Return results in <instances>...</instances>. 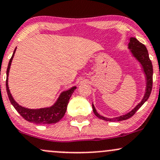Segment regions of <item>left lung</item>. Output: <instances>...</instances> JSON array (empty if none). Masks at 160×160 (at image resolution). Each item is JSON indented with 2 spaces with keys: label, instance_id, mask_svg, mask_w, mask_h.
I'll return each instance as SVG.
<instances>
[{
  "label": "left lung",
  "instance_id": "obj_1",
  "mask_svg": "<svg viewBox=\"0 0 160 160\" xmlns=\"http://www.w3.org/2000/svg\"><path fill=\"white\" fill-rule=\"evenodd\" d=\"M128 49H131V52L132 53L134 56L136 58V59L141 63L142 65L143 69H144V74L146 75V80H147V87L146 92L144 98H143L141 102L135 107L132 111L128 112L126 114L120 116V117H116V118H106V117H102V116L99 115L97 113L96 110L92 104V110L94 112L95 115L97 117H98L101 120H103L105 121H111V122H115V121H122L129 119L135 114V112L140 108L141 106L144 104V103L149 98L150 93L152 91V86H153V65H152V62L150 61L149 58V54H148V51L146 47L140 43L136 38H131L129 40V43H128Z\"/></svg>",
  "mask_w": 160,
  "mask_h": 160
}]
</instances>
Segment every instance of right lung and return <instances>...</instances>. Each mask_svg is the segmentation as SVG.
<instances>
[{
	"mask_svg": "<svg viewBox=\"0 0 160 160\" xmlns=\"http://www.w3.org/2000/svg\"><path fill=\"white\" fill-rule=\"evenodd\" d=\"M16 50V48L14 50L13 54H12V57L10 59L8 67H7V69L6 88L10 103L12 104V106L17 111L18 113L25 120L28 121L30 122L36 124H52L58 122L65 115L66 110H67L68 104L69 102V99L77 87L76 86H73L72 88H71L68 91L62 92V94L58 97L57 102L50 108H40V109H28V108L22 107L17 102H16V101L12 98L8 86L9 71H10L11 62H12V58H13Z\"/></svg>",
	"mask_w": 160,
	"mask_h": 160,
	"instance_id": "add662e5",
	"label": "right lung"
}]
</instances>
